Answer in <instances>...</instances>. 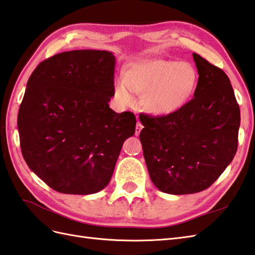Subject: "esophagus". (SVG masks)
Here are the masks:
<instances>
[{
    "label": "esophagus",
    "instance_id": "esophagus-1",
    "mask_svg": "<svg viewBox=\"0 0 255 255\" xmlns=\"http://www.w3.org/2000/svg\"><path fill=\"white\" fill-rule=\"evenodd\" d=\"M142 128H143V126H142V124L140 122L137 123V125H135V135H139L140 134V131L142 130Z\"/></svg>",
    "mask_w": 255,
    "mask_h": 255
}]
</instances>
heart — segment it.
I'll use <instances>...</instances> for the list:
<instances>
[{
  "label": "heart",
  "instance_id": "1",
  "mask_svg": "<svg viewBox=\"0 0 255 255\" xmlns=\"http://www.w3.org/2000/svg\"><path fill=\"white\" fill-rule=\"evenodd\" d=\"M198 82V70L192 64L152 58L130 65L123 82L115 86V96L121 104L129 106L133 103L130 92L141 94L147 112L166 116L179 111L191 100Z\"/></svg>",
  "mask_w": 255,
  "mask_h": 255
}]
</instances>
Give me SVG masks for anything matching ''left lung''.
Instances as JSON below:
<instances>
[{
    "label": "left lung",
    "mask_w": 255,
    "mask_h": 255,
    "mask_svg": "<svg viewBox=\"0 0 255 255\" xmlns=\"http://www.w3.org/2000/svg\"><path fill=\"white\" fill-rule=\"evenodd\" d=\"M193 99L166 116H139L143 156L152 182L165 193L189 194L212 186L238 147L240 110L228 76L197 53Z\"/></svg>",
    "instance_id": "1"
}]
</instances>
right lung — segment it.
I'll return each mask as SVG.
<instances>
[{
	"label": "right lung",
	"instance_id": "obj_1",
	"mask_svg": "<svg viewBox=\"0 0 255 255\" xmlns=\"http://www.w3.org/2000/svg\"><path fill=\"white\" fill-rule=\"evenodd\" d=\"M114 70L113 53L75 50L41 62L29 78L17 118L20 149L53 190L92 194L109 185L137 123L131 112L110 109Z\"/></svg>",
	"mask_w": 255,
	"mask_h": 255
}]
</instances>
